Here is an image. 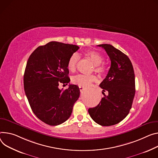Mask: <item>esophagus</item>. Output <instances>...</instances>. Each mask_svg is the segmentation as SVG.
<instances>
[{
    "label": "esophagus",
    "instance_id": "obj_1",
    "mask_svg": "<svg viewBox=\"0 0 158 158\" xmlns=\"http://www.w3.org/2000/svg\"><path fill=\"white\" fill-rule=\"evenodd\" d=\"M79 88L80 91H81V92H82V91L85 89V87H84V86H81V85H79Z\"/></svg>",
    "mask_w": 158,
    "mask_h": 158
}]
</instances>
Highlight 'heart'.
<instances>
[{
    "mask_svg": "<svg viewBox=\"0 0 158 158\" xmlns=\"http://www.w3.org/2000/svg\"><path fill=\"white\" fill-rule=\"evenodd\" d=\"M89 59L94 65V70L96 73L102 74H103L105 71V67L102 64L104 61V58L103 56L95 51H88L85 53ZM79 60V55L74 53L72 54L67 62V68L70 71H74L77 65V63ZM97 81V77L94 75H84V74H78L73 77V82L81 86H88L90 85L93 82Z\"/></svg>",
    "mask_w": 158,
    "mask_h": 158,
    "instance_id": "heart-1",
    "label": "heart"
}]
</instances>
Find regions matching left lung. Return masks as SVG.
<instances>
[{
    "label": "left lung",
    "instance_id": "1",
    "mask_svg": "<svg viewBox=\"0 0 158 158\" xmlns=\"http://www.w3.org/2000/svg\"><path fill=\"white\" fill-rule=\"evenodd\" d=\"M110 57L111 66L105 79L99 84L108 94L94 108H89L91 118L102 126L118 123L129 113L135 93V74L131 60L120 50L110 44L98 45Z\"/></svg>",
    "mask_w": 158,
    "mask_h": 158
}]
</instances>
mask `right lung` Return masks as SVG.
Instances as JSON below:
<instances>
[{
	"mask_svg": "<svg viewBox=\"0 0 158 158\" xmlns=\"http://www.w3.org/2000/svg\"><path fill=\"white\" fill-rule=\"evenodd\" d=\"M79 47L75 45L50 41L38 47L27 60L24 88L31 108L44 123L55 126L65 122L71 115L80 90L69 84L67 89L59 85L70 82L67 62Z\"/></svg>",
	"mask_w": 158,
	"mask_h": 158,
	"instance_id": "obj_1",
	"label": "right lung"
}]
</instances>
